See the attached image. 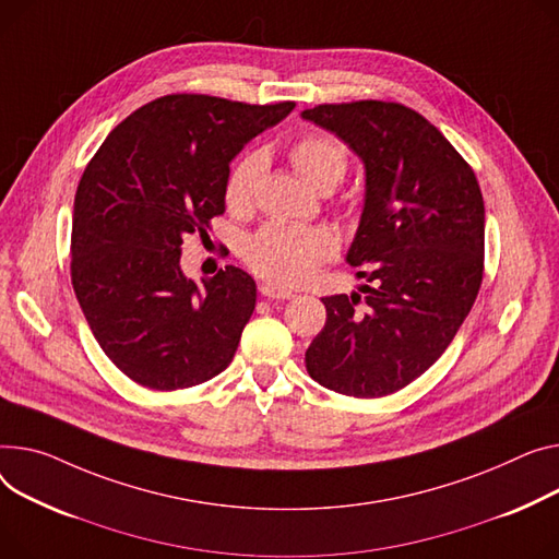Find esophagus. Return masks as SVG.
Masks as SVG:
<instances>
[{
  "label": "esophagus",
  "mask_w": 559,
  "mask_h": 559,
  "mask_svg": "<svg viewBox=\"0 0 559 559\" xmlns=\"http://www.w3.org/2000/svg\"><path fill=\"white\" fill-rule=\"evenodd\" d=\"M260 294L263 296H267V299H292L294 296V292H289V289H283V287H276V285H272V283H263L260 285Z\"/></svg>",
  "instance_id": "1"
}]
</instances>
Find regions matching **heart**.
Segmentation results:
<instances>
[{"mask_svg": "<svg viewBox=\"0 0 559 559\" xmlns=\"http://www.w3.org/2000/svg\"><path fill=\"white\" fill-rule=\"evenodd\" d=\"M287 157L312 189L330 191L348 170V147L337 136L308 132L289 143ZM263 173V157L249 153L240 157L225 181V204L231 213H247L253 204L255 186ZM337 253V238L325 227H301L267 222L242 247L249 270L278 287H294L310 281L314 272Z\"/></svg>", "mask_w": 559, "mask_h": 559, "instance_id": "heart-1", "label": "heart"}]
</instances>
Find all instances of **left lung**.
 I'll return each mask as SVG.
<instances>
[{
	"label": "left lung",
	"instance_id": "8db88e82",
	"mask_svg": "<svg viewBox=\"0 0 559 559\" xmlns=\"http://www.w3.org/2000/svg\"><path fill=\"white\" fill-rule=\"evenodd\" d=\"M304 119L364 162V211L346 260L373 283L359 287L364 296H323L308 373L342 395H391L448 350L476 301L486 251L480 186L456 147L406 105L325 103Z\"/></svg>",
	"mask_w": 559,
	"mask_h": 559
}]
</instances>
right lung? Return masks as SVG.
I'll use <instances>...</instances> for the list:
<instances>
[{
  "instance_id": "1",
  "label": "right lung",
  "mask_w": 559,
  "mask_h": 559,
  "mask_svg": "<svg viewBox=\"0 0 559 559\" xmlns=\"http://www.w3.org/2000/svg\"><path fill=\"white\" fill-rule=\"evenodd\" d=\"M296 103L206 94L145 103L87 164L71 227V285L103 353L132 382L177 391L225 370L255 308L253 278L227 265L200 289L181 242L225 213L231 159Z\"/></svg>"
}]
</instances>
